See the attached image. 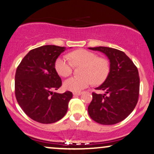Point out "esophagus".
<instances>
[{
	"label": "esophagus",
	"instance_id": "34e87169",
	"mask_svg": "<svg viewBox=\"0 0 154 154\" xmlns=\"http://www.w3.org/2000/svg\"><path fill=\"white\" fill-rule=\"evenodd\" d=\"M82 94L81 91H77V92H73V95H75V96H79V95H80Z\"/></svg>",
	"mask_w": 154,
	"mask_h": 154
}]
</instances>
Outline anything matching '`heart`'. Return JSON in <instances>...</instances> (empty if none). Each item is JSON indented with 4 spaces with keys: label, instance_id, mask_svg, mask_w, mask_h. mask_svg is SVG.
I'll return each mask as SVG.
<instances>
[{
    "label": "heart",
    "instance_id": "obj_1",
    "mask_svg": "<svg viewBox=\"0 0 154 154\" xmlns=\"http://www.w3.org/2000/svg\"><path fill=\"white\" fill-rule=\"evenodd\" d=\"M69 61L65 56L58 57L54 63L56 71L62 77L70 75L74 65H82L80 77H72L64 82V87L72 91H81L93 82L95 85L102 83L109 73L110 67L108 60L98 57L94 52L85 50H77L69 54Z\"/></svg>",
    "mask_w": 154,
    "mask_h": 154
}]
</instances>
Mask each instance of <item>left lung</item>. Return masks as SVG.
Wrapping results in <instances>:
<instances>
[{"label":"left lung","instance_id":"obj_1","mask_svg":"<svg viewBox=\"0 0 154 154\" xmlns=\"http://www.w3.org/2000/svg\"><path fill=\"white\" fill-rule=\"evenodd\" d=\"M89 49L102 52L107 56L110 63L108 77L96 88L105 93H92V100L88 106L89 115L99 124H117L133 112L138 102L140 83L138 69L120 50L108 47Z\"/></svg>","mask_w":154,"mask_h":154}]
</instances>
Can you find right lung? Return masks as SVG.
Instances as JSON below:
<instances>
[{
    "instance_id": "right-lung-1",
    "label": "right lung",
    "mask_w": 154,
    "mask_h": 154,
    "mask_svg": "<svg viewBox=\"0 0 154 154\" xmlns=\"http://www.w3.org/2000/svg\"><path fill=\"white\" fill-rule=\"evenodd\" d=\"M65 50L56 45L39 47L25 56L16 69L17 102L29 117L39 123H54L67 112L72 93L53 92L62 86L54 63Z\"/></svg>"
}]
</instances>
